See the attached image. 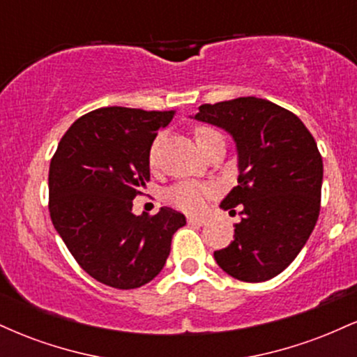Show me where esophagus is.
I'll list each match as a JSON object with an SVG mask.
<instances>
[{
  "mask_svg": "<svg viewBox=\"0 0 357 357\" xmlns=\"http://www.w3.org/2000/svg\"><path fill=\"white\" fill-rule=\"evenodd\" d=\"M188 223L196 225V227H204V225H206V218H198V216H188Z\"/></svg>",
  "mask_w": 357,
  "mask_h": 357,
  "instance_id": "esophagus-1",
  "label": "esophagus"
}]
</instances>
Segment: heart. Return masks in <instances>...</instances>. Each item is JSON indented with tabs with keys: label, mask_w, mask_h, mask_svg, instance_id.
I'll list each match as a JSON object with an SVG mask.
<instances>
[{
	"label": "heart",
	"mask_w": 357,
	"mask_h": 357,
	"mask_svg": "<svg viewBox=\"0 0 357 357\" xmlns=\"http://www.w3.org/2000/svg\"><path fill=\"white\" fill-rule=\"evenodd\" d=\"M220 136L215 129L208 126H199L195 129V141L198 147L206 142L208 139ZM213 190L206 184L199 183H179L176 184L167 192V199H169L171 204H174L176 208L190 213L202 211L206 204V199L211 196Z\"/></svg>",
	"instance_id": "b5f03b06"
}]
</instances>
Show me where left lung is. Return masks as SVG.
<instances>
[{
	"label": "left lung",
	"mask_w": 357,
	"mask_h": 357,
	"mask_svg": "<svg viewBox=\"0 0 357 357\" xmlns=\"http://www.w3.org/2000/svg\"><path fill=\"white\" fill-rule=\"evenodd\" d=\"M192 119L227 130L238 154V186L220 206H240L241 221L216 264L238 280H270L304 248L321 211L324 166L312 134L296 114L257 97L203 104Z\"/></svg>",
	"instance_id": "obj_1"
}]
</instances>
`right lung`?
<instances>
[{
  "instance_id": "obj_1",
  "label": "right lung",
  "mask_w": 357,
  "mask_h": 357,
  "mask_svg": "<svg viewBox=\"0 0 357 357\" xmlns=\"http://www.w3.org/2000/svg\"><path fill=\"white\" fill-rule=\"evenodd\" d=\"M174 110L102 107L77 119L61 137L48 173L50 218L77 264L114 289H137L161 272L171 240L186 225L162 206L134 215L149 181V153Z\"/></svg>"
}]
</instances>
